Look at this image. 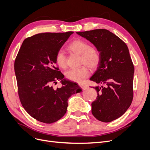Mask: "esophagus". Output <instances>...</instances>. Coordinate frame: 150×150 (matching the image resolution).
<instances>
[{
	"label": "esophagus",
	"mask_w": 150,
	"mask_h": 150,
	"mask_svg": "<svg viewBox=\"0 0 150 150\" xmlns=\"http://www.w3.org/2000/svg\"><path fill=\"white\" fill-rule=\"evenodd\" d=\"M79 86H80V87L81 88H82V89H83V88H86V86H85V85H83V84H82V83H80V84H79Z\"/></svg>",
	"instance_id": "34e87169"
}]
</instances>
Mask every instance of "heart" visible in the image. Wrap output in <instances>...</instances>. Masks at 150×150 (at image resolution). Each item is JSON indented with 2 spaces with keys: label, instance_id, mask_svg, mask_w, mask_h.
<instances>
[{
  "label": "heart",
  "instance_id": "obj_1",
  "mask_svg": "<svg viewBox=\"0 0 150 150\" xmlns=\"http://www.w3.org/2000/svg\"><path fill=\"white\" fill-rule=\"evenodd\" d=\"M70 51L80 55V64L86 65L91 69H96L101 61L99 51L95 47H90L86 41L81 39H75L67 46ZM55 62L60 69H66L67 67L66 57L64 52L60 50L55 55ZM89 74V71L85 66L73 69L67 72L65 75L69 80L81 83Z\"/></svg>",
  "mask_w": 150,
  "mask_h": 150
}]
</instances>
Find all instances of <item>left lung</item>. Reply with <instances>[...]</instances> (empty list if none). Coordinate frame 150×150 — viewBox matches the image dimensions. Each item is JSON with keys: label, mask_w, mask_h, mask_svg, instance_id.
<instances>
[{"label": "left lung", "mask_w": 150, "mask_h": 150, "mask_svg": "<svg viewBox=\"0 0 150 150\" xmlns=\"http://www.w3.org/2000/svg\"><path fill=\"white\" fill-rule=\"evenodd\" d=\"M99 52L101 61L90 80L104 86L94 87L98 96L91 104L94 117L109 122L122 115L132 102L134 66L126 44L105 29L76 32Z\"/></svg>", "instance_id": "8db88e82"}]
</instances>
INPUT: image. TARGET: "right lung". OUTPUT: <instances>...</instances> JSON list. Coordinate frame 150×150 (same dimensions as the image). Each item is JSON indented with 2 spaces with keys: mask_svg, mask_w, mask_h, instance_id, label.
<instances>
[{
  "mask_svg": "<svg viewBox=\"0 0 150 150\" xmlns=\"http://www.w3.org/2000/svg\"><path fill=\"white\" fill-rule=\"evenodd\" d=\"M73 31L44 33L24 40L15 60L14 69L20 102L28 114L37 120L52 124L62 118L68 99L81 89L64 79L55 66V55ZM63 86L54 90L52 83Z\"/></svg>",
  "mask_w": 150,
  "mask_h": 150,
  "instance_id": "obj_1",
  "label": "right lung"
}]
</instances>
